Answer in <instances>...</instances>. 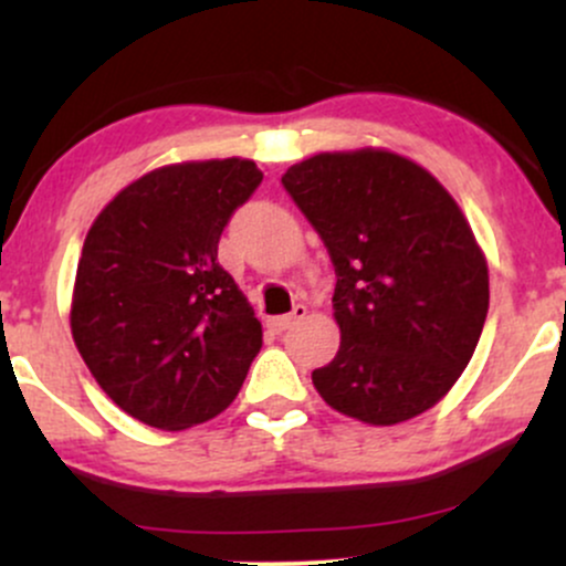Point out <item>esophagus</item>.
I'll use <instances>...</instances> for the list:
<instances>
[{"instance_id":"esophagus-1","label":"esophagus","mask_w":566,"mask_h":566,"mask_svg":"<svg viewBox=\"0 0 566 566\" xmlns=\"http://www.w3.org/2000/svg\"><path fill=\"white\" fill-rule=\"evenodd\" d=\"M305 314H308V308H305L303 303H297V305H292V311L287 316H274V319H269V327L274 329V333H284V329L295 327L297 322L305 319Z\"/></svg>"}]
</instances>
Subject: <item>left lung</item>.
<instances>
[{"label": "left lung", "instance_id": "obj_1", "mask_svg": "<svg viewBox=\"0 0 566 566\" xmlns=\"http://www.w3.org/2000/svg\"><path fill=\"white\" fill-rule=\"evenodd\" d=\"M282 184L333 258L340 348L311 380L340 415L396 426L439 405L469 367L490 271L469 218L418 161L322 151Z\"/></svg>", "mask_w": 566, "mask_h": 566}]
</instances>
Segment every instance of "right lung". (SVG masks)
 Returning a JSON list of instances; mask_svg holds the SVG:
<instances>
[{
	"label": "right lung",
	"instance_id": "right-lung-1",
	"mask_svg": "<svg viewBox=\"0 0 566 566\" xmlns=\"http://www.w3.org/2000/svg\"><path fill=\"white\" fill-rule=\"evenodd\" d=\"M261 180L242 157L165 165L122 188L90 226L71 335L129 418L184 431L237 399L263 327L220 269L218 242Z\"/></svg>",
	"mask_w": 566,
	"mask_h": 566
}]
</instances>
